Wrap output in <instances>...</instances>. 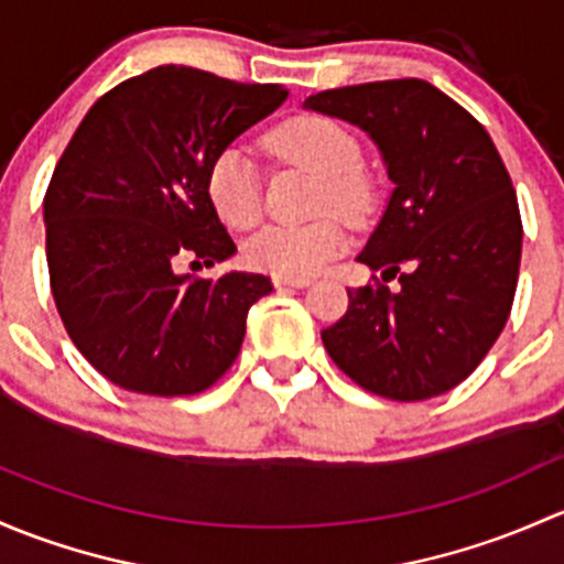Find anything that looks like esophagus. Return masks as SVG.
<instances>
[{
	"mask_svg": "<svg viewBox=\"0 0 564 564\" xmlns=\"http://www.w3.org/2000/svg\"><path fill=\"white\" fill-rule=\"evenodd\" d=\"M310 280H290V276H274V288H306Z\"/></svg>",
	"mask_w": 564,
	"mask_h": 564,
	"instance_id": "34e87169",
	"label": "esophagus"
}]
</instances>
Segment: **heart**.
<instances>
[{"label": "heart", "mask_w": 564, "mask_h": 564, "mask_svg": "<svg viewBox=\"0 0 564 564\" xmlns=\"http://www.w3.org/2000/svg\"><path fill=\"white\" fill-rule=\"evenodd\" d=\"M280 160L315 173V212L306 225H265L243 247L252 269L306 280L345 249V223H364L375 208V184L361 167V143L339 121L306 113L282 121L265 135ZM206 195L230 228L247 230L260 219V178L239 147L219 149L206 167Z\"/></svg>", "instance_id": "1"}]
</instances>
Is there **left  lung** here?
<instances>
[{"label":"left lung","instance_id":"left-lung-1","mask_svg":"<svg viewBox=\"0 0 564 564\" xmlns=\"http://www.w3.org/2000/svg\"><path fill=\"white\" fill-rule=\"evenodd\" d=\"M304 106L367 130L393 182L358 260L400 288L371 276L347 290L325 350L377 397H440L478 369L513 306L521 214L508 167L484 124L421 78L317 91Z\"/></svg>","mask_w":564,"mask_h":564}]
</instances>
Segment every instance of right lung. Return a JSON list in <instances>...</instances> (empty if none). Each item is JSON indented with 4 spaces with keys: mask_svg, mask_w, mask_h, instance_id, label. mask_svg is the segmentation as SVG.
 <instances>
[{
    "mask_svg": "<svg viewBox=\"0 0 564 564\" xmlns=\"http://www.w3.org/2000/svg\"><path fill=\"white\" fill-rule=\"evenodd\" d=\"M288 89L195 67H154L106 91L59 156L43 200L51 293L102 377L149 397H193L234 367L263 274H178L236 252L206 167Z\"/></svg>",
    "mask_w": 564,
    "mask_h": 564,
    "instance_id": "1",
    "label": "right lung"
}]
</instances>
